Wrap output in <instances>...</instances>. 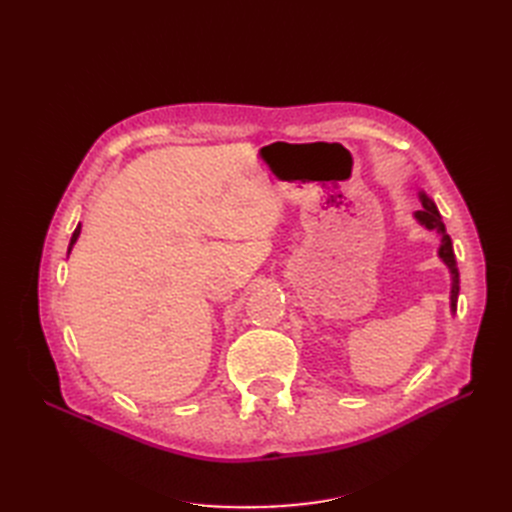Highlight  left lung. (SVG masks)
Instances as JSON below:
<instances>
[{
  "label": "left lung",
  "mask_w": 512,
  "mask_h": 512,
  "mask_svg": "<svg viewBox=\"0 0 512 512\" xmlns=\"http://www.w3.org/2000/svg\"><path fill=\"white\" fill-rule=\"evenodd\" d=\"M418 200H421L423 209L414 211V220L423 228L436 232V235L440 237L438 256L446 265L448 273H451V314H455L457 312V297H459V269H457V260H455V252H453V241L446 235L442 215H440L436 203H433V200L425 192H418Z\"/></svg>",
  "instance_id": "1"
}]
</instances>
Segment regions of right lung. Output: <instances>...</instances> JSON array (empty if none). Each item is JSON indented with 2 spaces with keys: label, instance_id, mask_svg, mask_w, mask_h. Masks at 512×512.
<instances>
[{
  "label": "right lung",
  "instance_id": "add662e5",
  "mask_svg": "<svg viewBox=\"0 0 512 512\" xmlns=\"http://www.w3.org/2000/svg\"><path fill=\"white\" fill-rule=\"evenodd\" d=\"M79 235H81V224H79V226H76V230L72 232V239H70V245H68V256H70V252H72V247H74L76 239H79Z\"/></svg>",
  "mask_w": 512,
  "mask_h": 512
}]
</instances>
